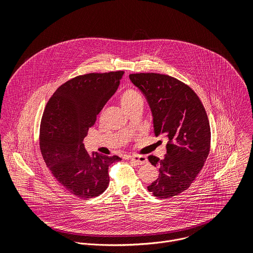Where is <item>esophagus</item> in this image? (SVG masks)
Masks as SVG:
<instances>
[{"mask_svg":"<svg viewBox=\"0 0 253 253\" xmlns=\"http://www.w3.org/2000/svg\"><path fill=\"white\" fill-rule=\"evenodd\" d=\"M129 158H130V160H132L137 165H143V164L147 163V161H148L145 156H137V155H135V156H129Z\"/></svg>","mask_w":253,"mask_h":253,"instance_id":"34e87169","label":"esophagus"}]
</instances>
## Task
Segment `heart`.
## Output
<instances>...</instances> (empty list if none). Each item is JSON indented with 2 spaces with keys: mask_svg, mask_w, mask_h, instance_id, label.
<instances>
[{
  "mask_svg": "<svg viewBox=\"0 0 253 253\" xmlns=\"http://www.w3.org/2000/svg\"><path fill=\"white\" fill-rule=\"evenodd\" d=\"M142 101L143 99L141 94L134 88L126 89L120 97V103L125 110L129 109V108L132 107L133 105Z\"/></svg>",
  "mask_w": 253,
  "mask_h": 253,
  "instance_id": "1",
  "label": "heart"
}]
</instances>
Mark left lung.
Masks as SVG:
<instances>
[{"label": "left lung", "mask_w": 253, "mask_h": 253, "mask_svg": "<svg viewBox=\"0 0 253 253\" xmlns=\"http://www.w3.org/2000/svg\"><path fill=\"white\" fill-rule=\"evenodd\" d=\"M132 83L146 97L156 136L167 138L163 159L148 157L160 176L147 188L158 198L188 189L210 151L211 131L205 108L191 87L157 73L130 74Z\"/></svg>", "instance_id": "1"}]
</instances>
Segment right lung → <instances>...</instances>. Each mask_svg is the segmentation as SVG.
Returning a JSON list of instances; mask_svg holds the SVG:
<instances>
[{"instance_id": "1", "label": "right lung", "mask_w": 253, "mask_h": 253, "mask_svg": "<svg viewBox=\"0 0 253 253\" xmlns=\"http://www.w3.org/2000/svg\"><path fill=\"white\" fill-rule=\"evenodd\" d=\"M124 71L89 73L62 84L49 99L40 125V150L57 181L90 199L109 184V166L121 158L88 153L82 143L96 116L116 92Z\"/></svg>"}]
</instances>
